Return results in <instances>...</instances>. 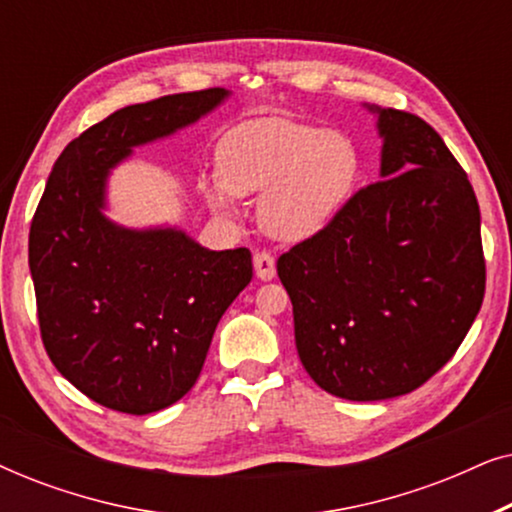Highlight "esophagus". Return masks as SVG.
<instances>
[{
	"mask_svg": "<svg viewBox=\"0 0 512 512\" xmlns=\"http://www.w3.org/2000/svg\"><path fill=\"white\" fill-rule=\"evenodd\" d=\"M254 270H256L258 279H263V282H270V279L277 275L275 258H272L268 251H256V254H254Z\"/></svg>",
	"mask_w": 512,
	"mask_h": 512,
	"instance_id": "1",
	"label": "esophagus"
}]
</instances>
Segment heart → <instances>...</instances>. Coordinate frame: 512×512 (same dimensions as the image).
<instances>
[{"instance_id":"b5f03b06","label":"heart","mask_w":512,"mask_h":512,"mask_svg":"<svg viewBox=\"0 0 512 512\" xmlns=\"http://www.w3.org/2000/svg\"><path fill=\"white\" fill-rule=\"evenodd\" d=\"M216 167L219 177L200 179L214 212H233L235 195H261V226L277 240L303 242L331 226L352 198L361 153L345 132L275 116L228 130Z\"/></svg>"}]
</instances>
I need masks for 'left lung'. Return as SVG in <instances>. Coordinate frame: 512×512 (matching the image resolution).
<instances>
[{"mask_svg": "<svg viewBox=\"0 0 512 512\" xmlns=\"http://www.w3.org/2000/svg\"><path fill=\"white\" fill-rule=\"evenodd\" d=\"M380 181L279 256L300 361L328 394H410L457 352L485 296L480 207L443 139L415 114L366 104Z\"/></svg>", "mask_w": 512, "mask_h": 512, "instance_id": "1", "label": "left lung"}]
</instances>
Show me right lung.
Returning <instances> with one entry per match:
<instances>
[{
    "mask_svg": "<svg viewBox=\"0 0 512 512\" xmlns=\"http://www.w3.org/2000/svg\"><path fill=\"white\" fill-rule=\"evenodd\" d=\"M228 97L207 88L118 109L69 142L46 181L30 228L41 340L60 375L104 408L149 415L188 394L254 275L249 249L212 251L177 226L125 228L104 214L116 165Z\"/></svg>",
    "mask_w": 512,
    "mask_h": 512,
    "instance_id": "1",
    "label": "right lung"
}]
</instances>
